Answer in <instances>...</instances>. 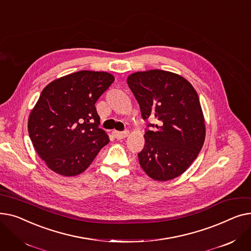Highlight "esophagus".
<instances>
[{"label": "esophagus", "mask_w": 251, "mask_h": 251, "mask_svg": "<svg viewBox=\"0 0 251 251\" xmlns=\"http://www.w3.org/2000/svg\"><path fill=\"white\" fill-rule=\"evenodd\" d=\"M128 134H129V131H113V135H114V137L115 138H117V139H123V138H125L126 136H128Z\"/></svg>", "instance_id": "34e87169"}]
</instances>
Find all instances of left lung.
Here are the masks:
<instances>
[{
    "label": "left lung",
    "instance_id": "1",
    "mask_svg": "<svg viewBox=\"0 0 251 251\" xmlns=\"http://www.w3.org/2000/svg\"><path fill=\"white\" fill-rule=\"evenodd\" d=\"M127 83L139 103L147 129L138 160L144 172L156 181L183 174L199 155L205 125L197 92L182 76L164 70L136 72Z\"/></svg>",
    "mask_w": 251,
    "mask_h": 251
}]
</instances>
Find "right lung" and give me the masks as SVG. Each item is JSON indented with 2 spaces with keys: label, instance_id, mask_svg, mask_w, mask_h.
<instances>
[{
  "label": "right lung",
  "instance_id": "obj_1",
  "mask_svg": "<svg viewBox=\"0 0 251 251\" xmlns=\"http://www.w3.org/2000/svg\"><path fill=\"white\" fill-rule=\"evenodd\" d=\"M114 80L108 72L83 70L44 88L29 115L28 133L51 171L68 177L80 174L109 143V136L99 127L95 103Z\"/></svg>",
  "mask_w": 251,
  "mask_h": 251
}]
</instances>
